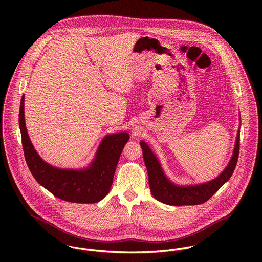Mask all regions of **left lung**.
<instances>
[{
    "label": "left lung",
    "mask_w": 262,
    "mask_h": 262,
    "mask_svg": "<svg viewBox=\"0 0 262 262\" xmlns=\"http://www.w3.org/2000/svg\"><path fill=\"white\" fill-rule=\"evenodd\" d=\"M239 143L240 131L237 133L235 148L230 162L219 177L201 185L178 186L171 183L164 174L159 160L150 149L149 146L144 141H140L144 162L148 172V182L152 195L157 201L171 206L200 205L207 202L233 174L239 156Z\"/></svg>",
    "instance_id": "obj_1"
}]
</instances>
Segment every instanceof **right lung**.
<instances>
[{"label":"right lung","instance_id":"add662e5","mask_svg":"<svg viewBox=\"0 0 262 262\" xmlns=\"http://www.w3.org/2000/svg\"><path fill=\"white\" fill-rule=\"evenodd\" d=\"M19 126L25 159L38 184L58 199L72 203H98L108 194L121 152L130 138L127 132L106 136L94 161L84 169L75 170L52 166L38 155L25 126L24 96L20 103Z\"/></svg>","mask_w":262,"mask_h":262}]
</instances>
